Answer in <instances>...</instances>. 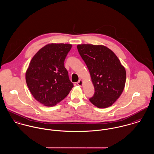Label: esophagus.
Listing matches in <instances>:
<instances>
[{
    "instance_id": "obj_1",
    "label": "esophagus",
    "mask_w": 154,
    "mask_h": 154,
    "mask_svg": "<svg viewBox=\"0 0 154 154\" xmlns=\"http://www.w3.org/2000/svg\"><path fill=\"white\" fill-rule=\"evenodd\" d=\"M77 84L80 86V87H82V85H83V81L82 80H79L78 82H77Z\"/></svg>"
}]
</instances>
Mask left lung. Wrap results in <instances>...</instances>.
Returning a JSON list of instances; mask_svg holds the SVG:
<instances>
[{
  "label": "left lung",
  "instance_id": "1",
  "mask_svg": "<svg viewBox=\"0 0 154 154\" xmlns=\"http://www.w3.org/2000/svg\"><path fill=\"white\" fill-rule=\"evenodd\" d=\"M78 51L88 67L95 93L89 99L99 109L111 106L125 87L126 72L117 56L103 45L79 44Z\"/></svg>",
  "mask_w": 154,
  "mask_h": 154
}]
</instances>
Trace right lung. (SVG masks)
<instances>
[{
	"label": "right lung",
	"instance_id": "obj_1",
	"mask_svg": "<svg viewBox=\"0 0 154 154\" xmlns=\"http://www.w3.org/2000/svg\"><path fill=\"white\" fill-rule=\"evenodd\" d=\"M72 45H45L32 58L25 73L28 87L34 98L45 106L53 107L69 94L73 84L64 66Z\"/></svg>",
	"mask_w": 154,
	"mask_h": 154
}]
</instances>
